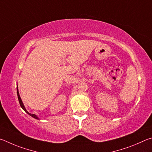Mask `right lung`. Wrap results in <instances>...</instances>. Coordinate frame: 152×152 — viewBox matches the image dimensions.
Returning a JSON list of instances; mask_svg holds the SVG:
<instances>
[{
	"label": "right lung",
	"instance_id": "obj_1",
	"mask_svg": "<svg viewBox=\"0 0 152 152\" xmlns=\"http://www.w3.org/2000/svg\"><path fill=\"white\" fill-rule=\"evenodd\" d=\"M17 96H18V102H19V103H20V105L21 108H22L23 110L24 111H25L26 113H28L29 115H31V117H33V118L36 119H39V118H38V116H37V115H35V114H31V113H28V111H27V110H26V108H25V105H24L23 103V102H22V99H21V98H20V97L19 92H18V86H17Z\"/></svg>",
	"mask_w": 152,
	"mask_h": 152
}]
</instances>
